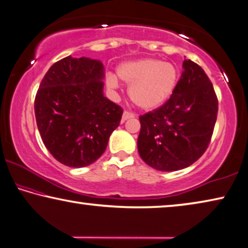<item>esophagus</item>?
I'll return each mask as SVG.
<instances>
[{
	"label": "esophagus",
	"mask_w": 248,
	"mask_h": 248,
	"mask_svg": "<svg viewBox=\"0 0 248 248\" xmlns=\"http://www.w3.org/2000/svg\"><path fill=\"white\" fill-rule=\"evenodd\" d=\"M135 116L134 114H132L131 112H129V111H124V114H123V119H121V123H124L125 120H128V119H131V118H134Z\"/></svg>",
	"instance_id": "obj_1"
}]
</instances>
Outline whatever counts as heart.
I'll list each match as a JSON object with an SVG mask.
<instances>
[{"mask_svg":"<svg viewBox=\"0 0 248 248\" xmlns=\"http://www.w3.org/2000/svg\"><path fill=\"white\" fill-rule=\"evenodd\" d=\"M117 76L130 84V99L143 110L156 109L167 101L175 91L179 77L175 65L158 59L124 62L118 66ZM106 82L111 90L119 87L113 75L107 76Z\"/></svg>","mask_w":248,"mask_h":248,"instance_id":"b5f03b06","label":"heart"}]
</instances>
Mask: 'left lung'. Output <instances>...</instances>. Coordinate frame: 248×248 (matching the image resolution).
Here are the masks:
<instances>
[{
	"instance_id": "left-lung-1",
	"label": "left lung",
	"mask_w": 248,
	"mask_h": 248,
	"mask_svg": "<svg viewBox=\"0 0 248 248\" xmlns=\"http://www.w3.org/2000/svg\"><path fill=\"white\" fill-rule=\"evenodd\" d=\"M183 68L170 98L139 117V155L157 170H180L197 161L216 124L218 100L209 78L191 60H184Z\"/></svg>"
}]
</instances>
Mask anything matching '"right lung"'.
<instances>
[{
	"label": "right lung",
	"instance_id": "1",
	"mask_svg": "<svg viewBox=\"0 0 248 248\" xmlns=\"http://www.w3.org/2000/svg\"><path fill=\"white\" fill-rule=\"evenodd\" d=\"M105 66L89 58H63L47 70L34 100L44 146L59 162L91 165L105 153L124 110L103 95Z\"/></svg>",
	"mask_w": 248,
	"mask_h": 248
}]
</instances>
